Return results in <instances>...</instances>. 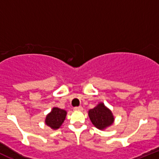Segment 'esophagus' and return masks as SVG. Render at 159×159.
<instances>
[{
	"label": "esophagus",
	"instance_id": "esophagus-1",
	"mask_svg": "<svg viewBox=\"0 0 159 159\" xmlns=\"http://www.w3.org/2000/svg\"><path fill=\"white\" fill-rule=\"evenodd\" d=\"M83 109V108L81 106H78V107H75L74 108V110L75 111H81Z\"/></svg>",
	"mask_w": 159,
	"mask_h": 159
}]
</instances>
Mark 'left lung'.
Returning a JSON list of instances; mask_svg holds the SVG:
<instances>
[{"mask_svg":"<svg viewBox=\"0 0 159 159\" xmlns=\"http://www.w3.org/2000/svg\"><path fill=\"white\" fill-rule=\"evenodd\" d=\"M89 116L92 124L101 130L110 127L115 120L112 111L103 102H99L93 109H89Z\"/></svg>","mask_w":159,"mask_h":159,"instance_id":"obj_1","label":"left lung"}]
</instances>
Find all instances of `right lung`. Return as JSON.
<instances>
[{"label":"right lung","instance_id":"right-lung-1","mask_svg":"<svg viewBox=\"0 0 159 159\" xmlns=\"http://www.w3.org/2000/svg\"><path fill=\"white\" fill-rule=\"evenodd\" d=\"M66 116L67 111L58 107H53L46 116V125L50 127L52 130H57L65 120Z\"/></svg>","mask_w":159,"mask_h":159}]
</instances>
